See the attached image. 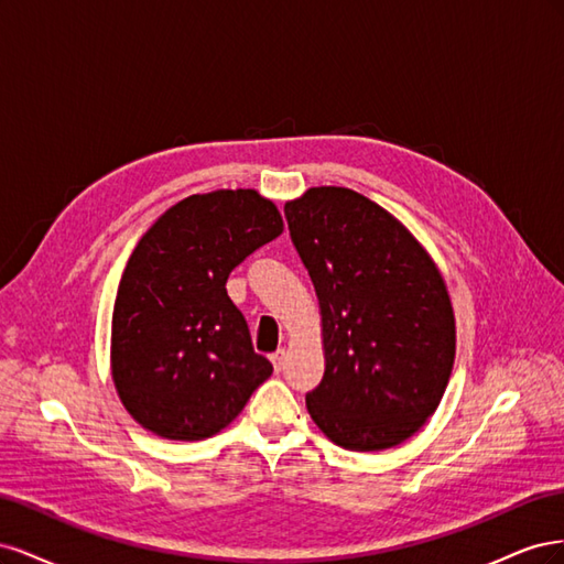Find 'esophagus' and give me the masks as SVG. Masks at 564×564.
Instances as JSON below:
<instances>
[{"instance_id":"esophagus-1","label":"esophagus","mask_w":564,"mask_h":564,"mask_svg":"<svg viewBox=\"0 0 564 564\" xmlns=\"http://www.w3.org/2000/svg\"><path fill=\"white\" fill-rule=\"evenodd\" d=\"M284 360H286V352L284 350H278V352L270 355V362H272V367H275V371H282Z\"/></svg>"}]
</instances>
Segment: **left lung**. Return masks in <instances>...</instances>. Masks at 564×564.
Here are the masks:
<instances>
[{
    "mask_svg": "<svg viewBox=\"0 0 564 564\" xmlns=\"http://www.w3.org/2000/svg\"><path fill=\"white\" fill-rule=\"evenodd\" d=\"M284 216L322 315L324 377L305 406L338 447H395L433 416L452 377L447 284L395 216L348 187H311Z\"/></svg>",
    "mask_w": 564,
    "mask_h": 564,
    "instance_id": "left-lung-1",
    "label": "left lung"
}]
</instances>
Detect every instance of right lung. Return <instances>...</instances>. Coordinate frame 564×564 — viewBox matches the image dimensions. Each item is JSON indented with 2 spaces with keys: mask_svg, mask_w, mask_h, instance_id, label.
<instances>
[{
  "mask_svg": "<svg viewBox=\"0 0 564 564\" xmlns=\"http://www.w3.org/2000/svg\"><path fill=\"white\" fill-rule=\"evenodd\" d=\"M282 230L275 204L240 187L181 199L135 245L115 299L110 362L119 400L145 431L212 437L270 377L226 282Z\"/></svg>",
  "mask_w": 564,
  "mask_h": 564,
  "instance_id": "obj_1",
  "label": "right lung"
}]
</instances>
